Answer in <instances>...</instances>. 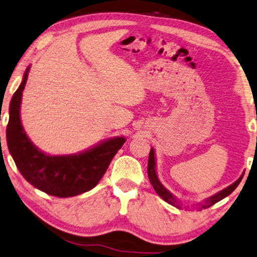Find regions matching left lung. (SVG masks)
<instances>
[{"label": "left lung", "instance_id": "left-lung-1", "mask_svg": "<svg viewBox=\"0 0 257 257\" xmlns=\"http://www.w3.org/2000/svg\"><path fill=\"white\" fill-rule=\"evenodd\" d=\"M243 177V173L241 175L240 178L234 181L233 184L230 185V186L222 189V191L216 193L215 195H212L210 197H208L203 201L202 203H197L196 206L199 207V209H207L209 207L214 206L215 203L218 202V201L223 200L224 197H226L227 195H230L232 192L234 191L236 188V186L240 184V181H241ZM148 178L151 180V184L153 185L154 189H155V192L159 194L162 199H163L165 202H168L169 204H171V206H175L177 208H181V203L178 201L176 196H173L171 193H170L167 188H165L163 185L161 184V181L159 180V177H157V173H156V160H155V151H154V148L151 149V153H149V159H148Z\"/></svg>", "mask_w": 257, "mask_h": 257}]
</instances>
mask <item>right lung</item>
I'll use <instances>...</instances> for the list:
<instances>
[{
    "mask_svg": "<svg viewBox=\"0 0 257 257\" xmlns=\"http://www.w3.org/2000/svg\"><path fill=\"white\" fill-rule=\"evenodd\" d=\"M30 66L10 102L7 141L22 176L35 188L57 197H71L94 188L126 139L116 137L73 155H48L35 147L24 131L21 103Z\"/></svg>",
    "mask_w": 257,
    "mask_h": 257,
    "instance_id": "right-lung-1",
    "label": "right lung"
}]
</instances>
